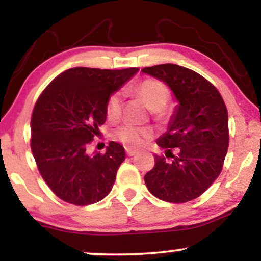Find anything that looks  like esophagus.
Wrapping results in <instances>:
<instances>
[{
	"label": "esophagus",
	"mask_w": 261,
	"mask_h": 261,
	"mask_svg": "<svg viewBox=\"0 0 261 261\" xmlns=\"http://www.w3.org/2000/svg\"><path fill=\"white\" fill-rule=\"evenodd\" d=\"M126 153L128 157H133V155L137 153V151H135V149H131V148H126Z\"/></svg>",
	"instance_id": "1"
}]
</instances>
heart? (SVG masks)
I'll return each mask as SVG.
<instances>
[{
  "instance_id": "b5f03b06",
  "label": "heart",
  "mask_w": 261,
  "mask_h": 261,
  "mask_svg": "<svg viewBox=\"0 0 261 261\" xmlns=\"http://www.w3.org/2000/svg\"><path fill=\"white\" fill-rule=\"evenodd\" d=\"M141 99L152 112H161L166 108L169 100V92L163 83L157 80H145L135 88ZM107 115L110 119H116L121 112V94L114 93L107 101ZM118 139L130 148H139L151 139V131L148 128L122 125L116 131Z\"/></svg>"
}]
</instances>
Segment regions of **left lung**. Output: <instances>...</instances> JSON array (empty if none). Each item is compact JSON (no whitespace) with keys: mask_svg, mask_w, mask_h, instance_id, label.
<instances>
[{"mask_svg":"<svg viewBox=\"0 0 261 261\" xmlns=\"http://www.w3.org/2000/svg\"><path fill=\"white\" fill-rule=\"evenodd\" d=\"M142 72L166 83L178 101L168 130L155 141L173 160L154 154L153 169L145 175L146 187L163 201H191L222 170L229 142L226 104L216 87L187 67L164 64L145 67Z\"/></svg>","mask_w":261,"mask_h":261,"instance_id":"obj_1","label":"left lung"}]
</instances>
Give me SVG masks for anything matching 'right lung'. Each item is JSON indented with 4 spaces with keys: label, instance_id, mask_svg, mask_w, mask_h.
<instances>
[{
    "label": "right lung",
    "instance_id": "obj_1",
    "mask_svg": "<svg viewBox=\"0 0 261 261\" xmlns=\"http://www.w3.org/2000/svg\"><path fill=\"white\" fill-rule=\"evenodd\" d=\"M137 71L73 67L38 98L31 120L32 152L47 187L64 201L92 205L112 191L124 147L112 141L104 154L86 149L107 120L109 97Z\"/></svg>",
    "mask_w": 261,
    "mask_h": 261
}]
</instances>
